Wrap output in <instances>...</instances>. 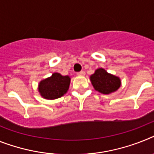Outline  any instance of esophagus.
Returning a JSON list of instances; mask_svg holds the SVG:
<instances>
[{
  "label": "esophagus",
  "mask_w": 154,
  "mask_h": 154,
  "mask_svg": "<svg viewBox=\"0 0 154 154\" xmlns=\"http://www.w3.org/2000/svg\"><path fill=\"white\" fill-rule=\"evenodd\" d=\"M85 74V73L84 72V71H80V72H78V73H77V75H79V76H84Z\"/></svg>",
  "instance_id": "esophagus-1"
}]
</instances>
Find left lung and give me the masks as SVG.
Instances as JSON below:
<instances>
[{
    "instance_id": "8db88e82",
    "label": "left lung",
    "mask_w": 154,
    "mask_h": 154,
    "mask_svg": "<svg viewBox=\"0 0 154 154\" xmlns=\"http://www.w3.org/2000/svg\"><path fill=\"white\" fill-rule=\"evenodd\" d=\"M90 78L95 90L103 94L113 92L121 86V80L119 77L108 73L102 68L96 69Z\"/></svg>"
}]
</instances>
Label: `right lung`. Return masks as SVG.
Wrapping results in <instances>:
<instances>
[{
    "label": "right lung",
    "mask_w": 154,
    "mask_h": 154,
    "mask_svg": "<svg viewBox=\"0 0 154 154\" xmlns=\"http://www.w3.org/2000/svg\"><path fill=\"white\" fill-rule=\"evenodd\" d=\"M69 83V76H62L59 73H54L51 77L40 82L38 91L45 99H55L66 93Z\"/></svg>",
    "instance_id": "add662e5"
}]
</instances>
